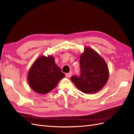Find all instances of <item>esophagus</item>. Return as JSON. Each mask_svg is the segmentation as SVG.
<instances>
[{
    "label": "esophagus",
    "instance_id": "esophagus-1",
    "mask_svg": "<svg viewBox=\"0 0 134 134\" xmlns=\"http://www.w3.org/2000/svg\"><path fill=\"white\" fill-rule=\"evenodd\" d=\"M71 72H68V73H66L65 74V75H66V76H67V77H69H69H70L71 76Z\"/></svg>",
    "mask_w": 134,
    "mask_h": 134
}]
</instances>
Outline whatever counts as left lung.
I'll list each match as a JSON object with an SVG mask.
<instances>
[{
	"label": "left lung",
	"mask_w": 134,
	"mask_h": 134,
	"mask_svg": "<svg viewBox=\"0 0 134 134\" xmlns=\"http://www.w3.org/2000/svg\"><path fill=\"white\" fill-rule=\"evenodd\" d=\"M80 72L73 75L71 80L79 90L84 93H95L106 84L109 71L107 64L97 52L90 47H85L80 58Z\"/></svg>",
	"instance_id": "left-lung-1"
}]
</instances>
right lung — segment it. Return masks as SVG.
Masks as SVG:
<instances>
[{
	"label": "right lung",
	"instance_id": "1",
	"mask_svg": "<svg viewBox=\"0 0 134 134\" xmlns=\"http://www.w3.org/2000/svg\"><path fill=\"white\" fill-rule=\"evenodd\" d=\"M65 76L56 65L53 56H42L36 60L28 72V84L35 92L46 94Z\"/></svg>",
	"mask_w": 134,
	"mask_h": 134
}]
</instances>
